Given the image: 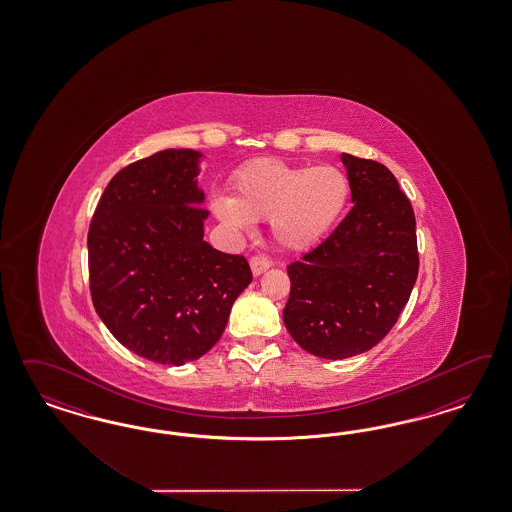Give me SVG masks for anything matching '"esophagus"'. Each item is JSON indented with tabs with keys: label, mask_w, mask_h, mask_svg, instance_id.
I'll list each match as a JSON object with an SVG mask.
<instances>
[{
	"label": "esophagus",
	"mask_w": 512,
	"mask_h": 512,
	"mask_svg": "<svg viewBox=\"0 0 512 512\" xmlns=\"http://www.w3.org/2000/svg\"><path fill=\"white\" fill-rule=\"evenodd\" d=\"M249 266H251V274L257 278V276L264 274V272L272 266V263H270L268 259H264V257H253V259L249 261Z\"/></svg>",
	"instance_id": "1"
}]
</instances>
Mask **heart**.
<instances>
[{"instance_id": "b5f03b06", "label": "heart", "mask_w": 512, "mask_h": 512, "mask_svg": "<svg viewBox=\"0 0 512 512\" xmlns=\"http://www.w3.org/2000/svg\"><path fill=\"white\" fill-rule=\"evenodd\" d=\"M349 180L332 165H289L257 159L231 180V199L214 197L212 214L236 234L251 233V221L270 219L272 238L291 253L319 246L338 225L349 201Z\"/></svg>"}]
</instances>
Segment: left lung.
<instances>
[{"instance_id": "left-lung-1", "label": "left lung", "mask_w": 512, "mask_h": 512, "mask_svg": "<svg viewBox=\"0 0 512 512\" xmlns=\"http://www.w3.org/2000/svg\"><path fill=\"white\" fill-rule=\"evenodd\" d=\"M355 204L321 246L287 266L283 323L311 355L370 351L396 325L419 274L411 202L385 165L341 154Z\"/></svg>"}]
</instances>
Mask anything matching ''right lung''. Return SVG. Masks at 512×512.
Masks as SVG:
<instances>
[{
	"mask_svg": "<svg viewBox=\"0 0 512 512\" xmlns=\"http://www.w3.org/2000/svg\"><path fill=\"white\" fill-rule=\"evenodd\" d=\"M202 157L167 148L127 165L88 233L93 308L124 347L159 364L208 353L251 283L244 257L204 242Z\"/></svg>",
	"mask_w": 512,
	"mask_h": 512,
	"instance_id": "obj_1",
	"label": "right lung"
}]
</instances>
